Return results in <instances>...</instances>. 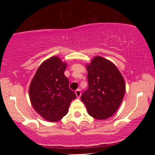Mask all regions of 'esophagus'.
Segmentation results:
<instances>
[{"instance_id":"34e87169","label":"esophagus","mask_w":155,"mask_h":155,"mask_svg":"<svg viewBox=\"0 0 155 155\" xmlns=\"http://www.w3.org/2000/svg\"><path fill=\"white\" fill-rule=\"evenodd\" d=\"M75 93H76V97H77L78 98H79V97H80V96H81V90H76V91H75Z\"/></svg>"}]
</instances>
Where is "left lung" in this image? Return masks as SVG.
<instances>
[{"instance_id": "obj_1", "label": "left lung", "mask_w": 155, "mask_h": 155, "mask_svg": "<svg viewBox=\"0 0 155 155\" xmlns=\"http://www.w3.org/2000/svg\"><path fill=\"white\" fill-rule=\"evenodd\" d=\"M88 88L81 96L88 114L97 120L111 117L120 107L125 84L116 65L95 57L87 68Z\"/></svg>"}]
</instances>
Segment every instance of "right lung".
Instances as JSON below:
<instances>
[{"label": "right lung", "instance_id": "add662e5", "mask_svg": "<svg viewBox=\"0 0 155 155\" xmlns=\"http://www.w3.org/2000/svg\"><path fill=\"white\" fill-rule=\"evenodd\" d=\"M65 68L66 64L59 58L52 57L39 66L30 85L33 108L49 122H57L65 116L71 102L76 97L64 74Z\"/></svg>", "mask_w": 155, "mask_h": 155}]
</instances>
